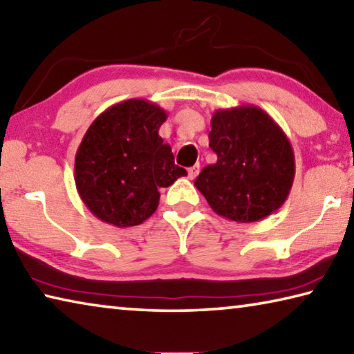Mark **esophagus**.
Instances as JSON below:
<instances>
[{"label":"esophagus","mask_w":354,"mask_h":354,"mask_svg":"<svg viewBox=\"0 0 354 354\" xmlns=\"http://www.w3.org/2000/svg\"><path fill=\"white\" fill-rule=\"evenodd\" d=\"M187 173H189V178H190V179L196 178V175H198V173H200V164H195V165H192L190 169L187 170Z\"/></svg>","instance_id":"1"}]
</instances>
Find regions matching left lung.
<instances>
[{"label":"left lung","instance_id":"8db88e82","mask_svg":"<svg viewBox=\"0 0 354 354\" xmlns=\"http://www.w3.org/2000/svg\"><path fill=\"white\" fill-rule=\"evenodd\" d=\"M209 147L217 162L206 165L195 187L220 217L253 223L284 205L295 178L289 139L266 111L253 104L217 109Z\"/></svg>","mask_w":354,"mask_h":354}]
</instances>
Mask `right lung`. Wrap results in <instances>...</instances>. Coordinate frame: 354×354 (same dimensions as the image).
Masks as SVG:
<instances>
[{
  "label": "right lung",
  "instance_id": "right-lung-1",
  "mask_svg": "<svg viewBox=\"0 0 354 354\" xmlns=\"http://www.w3.org/2000/svg\"><path fill=\"white\" fill-rule=\"evenodd\" d=\"M165 120L162 107L142 98L93 120L75 156V183L95 217L118 227L140 225L158 209V189L187 175L159 136Z\"/></svg>",
  "mask_w": 354,
  "mask_h": 354
}]
</instances>
